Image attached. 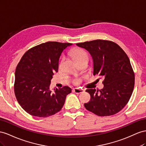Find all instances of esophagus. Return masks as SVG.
<instances>
[{
	"label": "esophagus",
	"mask_w": 146,
	"mask_h": 146,
	"mask_svg": "<svg viewBox=\"0 0 146 146\" xmlns=\"http://www.w3.org/2000/svg\"><path fill=\"white\" fill-rule=\"evenodd\" d=\"M73 91L74 93H76V94H80V93L83 92L84 91L83 89H79V88H74Z\"/></svg>",
	"instance_id": "34e87169"
}]
</instances>
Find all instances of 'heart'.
<instances>
[{
  "mask_svg": "<svg viewBox=\"0 0 146 146\" xmlns=\"http://www.w3.org/2000/svg\"><path fill=\"white\" fill-rule=\"evenodd\" d=\"M71 55L73 57L74 61L77 62L84 58L88 59V54L84 50L81 48H73L71 51ZM81 81V79H77L74 81V83H79Z\"/></svg>",
  "mask_w": 146,
  "mask_h": 146,
  "instance_id": "heart-1",
  "label": "heart"
}]
</instances>
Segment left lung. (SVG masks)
Listing matches in <instances>:
<instances>
[{
  "label": "left lung",
  "mask_w": 146,
  "mask_h": 146,
  "mask_svg": "<svg viewBox=\"0 0 146 146\" xmlns=\"http://www.w3.org/2000/svg\"><path fill=\"white\" fill-rule=\"evenodd\" d=\"M87 50L94 63L93 74L104 78V88L88 89L90 101L88 110L100 117L113 115L128 102L134 86V73L128 55L117 44L97 39L76 44Z\"/></svg>",
  "instance_id": "8db88e82"
}]
</instances>
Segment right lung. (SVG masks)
Masks as SVG:
<instances>
[{
  "mask_svg": "<svg viewBox=\"0 0 146 146\" xmlns=\"http://www.w3.org/2000/svg\"><path fill=\"white\" fill-rule=\"evenodd\" d=\"M72 44L47 42L25 53L15 70L14 92L21 107L32 116L48 117L57 113L72 92L68 86L50 89L54 73L58 72L63 50Z\"/></svg>",
  "mask_w": 146,
  "mask_h": 146,
  "instance_id": "add662e5",
  "label": "right lung"
}]
</instances>
